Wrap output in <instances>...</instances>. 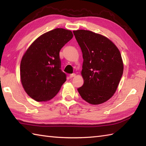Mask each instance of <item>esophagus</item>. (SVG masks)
Segmentation results:
<instances>
[{"instance_id":"esophagus-1","label":"esophagus","mask_w":146,"mask_h":146,"mask_svg":"<svg viewBox=\"0 0 146 146\" xmlns=\"http://www.w3.org/2000/svg\"><path fill=\"white\" fill-rule=\"evenodd\" d=\"M76 76V74H74V73H73V74H70V78H73V77H74Z\"/></svg>"}]
</instances>
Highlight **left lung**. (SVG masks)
Returning a JSON list of instances; mask_svg holds the SVG:
<instances>
[{"instance_id": "8db88e82", "label": "left lung", "mask_w": 146, "mask_h": 146, "mask_svg": "<svg viewBox=\"0 0 146 146\" xmlns=\"http://www.w3.org/2000/svg\"><path fill=\"white\" fill-rule=\"evenodd\" d=\"M83 53L81 74L84 80L78 91L91 104L106 102L114 95L123 75L124 65L119 49L111 40L90 30L73 31Z\"/></svg>"}]
</instances>
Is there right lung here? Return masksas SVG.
Returning <instances> with one entry per match:
<instances>
[{
  "mask_svg": "<svg viewBox=\"0 0 146 146\" xmlns=\"http://www.w3.org/2000/svg\"><path fill=\"white\" fill-rule=\"evenodd\" d=\"M72 32L58 28L43 33L27 50L20 63L23 89L34 100H52L66 80L61 70L60 51L73 38Z\"/></svg>",
  "mask_w": 146,
  "mask_h": 146,
  "instance_id": "add662e5",
  "label": "right lung"
}]
</instances>
